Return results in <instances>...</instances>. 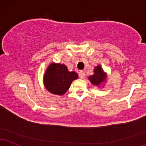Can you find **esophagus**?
<instances>
[{
  "label": "esophagus",
  "instance_id": "esophagus-1",
  "mask_svg": "<svg viewBox=\"0 0 146 146\" xmlns=\"http://www.w3.org/2000/svg\"><path fill=\"white\" fill-rule=\"evenodd\" d=\"M78 75H79V77H80V78H81V79H83L84 78V76H85V74H84V71L79 72Z\"/></svg>",
  "mask_w": 146,
  "mask_h": 146
}]
</instances>
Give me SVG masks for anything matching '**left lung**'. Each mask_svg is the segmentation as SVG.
Returning a JSON list of instances; mask_svg holds the SVG:
<instances>
[{"label": "left lung", "mask_w": 146, "mask_h": 146, "mask_svg": "<svg viewBox=\"0 0 146 146\" xmlns=\"http://www.w3.org/2000/svg\"><path fill=\"white\" fill-rule=\"evenodd\" d=\"M93 72H94V74L93 75L88 77V79L93 85L100 87L106 81L107 74L104 71V70L102 69V66H100V65H98L96 67H95Z\"/></svg>", "instance_id": "left-lung-1"}]
</instances>
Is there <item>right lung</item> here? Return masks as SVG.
Returning a JSON list of instances; mask_svg holds the SVG:
<instances>
[{
	"label": "right lung",
	"mask_w": 146,
	"mask_h": 146,
	"mask_svg": "<svg viewBox=\"0 0 146 146\" xmlns=\"http://www.w3.org/2000/svg\"><path fill=\"white\" fill-rule=\"evenodd\" d=\"M78 78V74L68 71L66 65L52 62L45 70L43 82L48 92L62 95L67 92L73 80Z\"/></svg>",
	"instance_id": "add662e5"
}]
</instances>
